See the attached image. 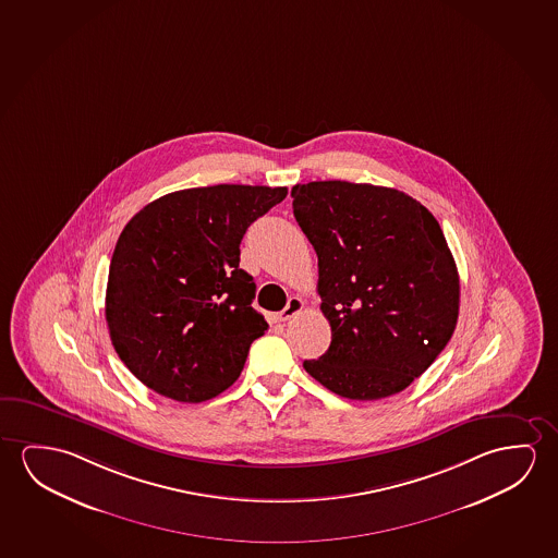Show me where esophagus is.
<instances>
[{
  "mask_svg": "<svg viewBox=\"0 0 558 558\" xmlns=\"http://www.w3.org/2000/svg\"><path fill=\"white\" fill-rule=\"evenodd\" d=\"M303 310H305V301L298 298V295H293V298L288 300V305H286L282 313H280V320H290V318L295 317V315Z\"/></svg>",
  "mask_w": 558,
  "mask_h": 558,
  "instance_id": "1",
  "label": "esophagus"
}]
</instances>
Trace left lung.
<instances>
[{
  "mask_svg": "<svg viewBox=\"0 0 558 558\" xmlns=\"http://www.w3.org/2000/svg\"><path fill=\"white\" fill-rule=\"evenodd\" d=\"M292 197L332 328L325 355L303 367L350 400L402 392L445 350L458 320L460 278L437 218L402 191L369 183L311 181Z\"/></svg>",
  "mask_w": 558,
  "mask_h": 558,
  "instance_id": "1",
  "label": "left lung"
}]
</instances>
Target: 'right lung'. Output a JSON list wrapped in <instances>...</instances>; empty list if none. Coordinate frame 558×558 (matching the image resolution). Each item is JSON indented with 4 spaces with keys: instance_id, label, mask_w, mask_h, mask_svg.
<instances>
[{
    "instance_id": "add662e5",
    "label": "right lung",
    "mask_w": 558,
    "mask_h": 558,
    "mask_svg": "<svg viewBox=\"0 0 558 558\" xmlns=\"http://www.w3.org/2000/svg\"><path fill=\"white\" fill-rule=\"evenodd\" d=\"M286 195L265 185L183 189L129 220L110 263L106 323L143 385L198 403L238 380L268 330L251 307L257 286L240 268V243Z\"/></svg>"
}]
</instances>
